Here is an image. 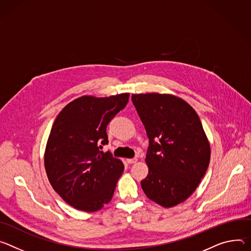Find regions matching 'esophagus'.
<instances>
[{
  "mask_svg": "<svg viewBox=\"0 0 251 251\" xmlns=\"http://www.w3.org/2000/svg\"><path fill=\"white\" fill-rule=\"evenodd\" d=\"M126 161H127V163L132 164V163H135L137 161V158H128V159H126Z\"/></svg>",
  "mask_w": 251,
  "mask_h": 251,
  "instance_id": "1",
  "label": "esophagus"
}]
</instances>
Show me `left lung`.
<instances>
[{
	"mask_svg": "<svg viewBox=\"0 0 251 251\" xmlns=\"http://www.w3.org/2000/svg\"><path fill=\"white\" fill-rule=\"evenodd\" d=\"M150 146L146 196L163 207L183 202L199 186L210 160V146L198 114L185 100L156 93L132 95Z\"/></svg>",
	"mask_w": 251,
	"mask_h": 251,
	"instance_id": "obj_1",
	"label": "left lung"
}]
</instances>
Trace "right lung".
I'll return each instance as SVG.
<instances>
[{
    "instance_id": "right-lung-1",
    "label": "right lung",
    "mask_w": 251,
    "mask_h": 251,
    "mask_svg": "<svg viewBox=\"0 0 251 251\" xmlns=\"http://www.w3.org/2000/svg\"><path fill=\"white\" fill-rule=\"evenodd\" d=\"M129 94L108 98L83 96L68 103L55 119L45 151L50 183L73 207L96 211L109 202L124 172L109 151L106 126L125 108Z\"/></svg>"
}]
</instances>
